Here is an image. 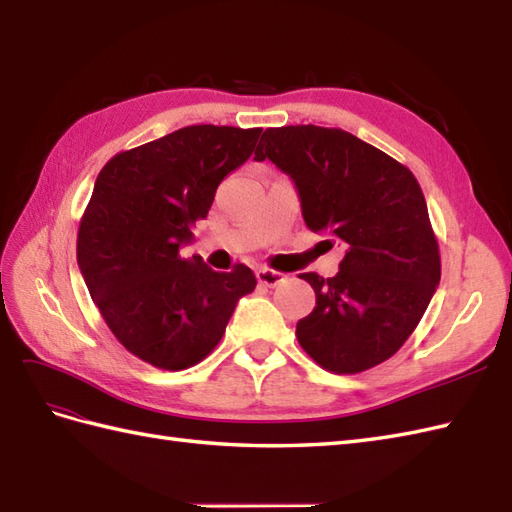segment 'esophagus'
Listing matches in <instances>:
<instances>
[{
	"label": "esophagus",
	"mask_w": 512,
	"mask_h": 512,
	"mask_svg": "<svg viewBox=\"0 0 512 512\" xmlns=\"http://www.w3.org/2000/svg\"><path fill=\"white\" fill-rule=\"evenodd\" d=\"M257 281H259L261 285H268V288H275V285H279L281 281H285V275H283V272L270 270V268H259V270H257Z\"/></svg>",
	"instance_id": "34e87169"
}]
</instances>
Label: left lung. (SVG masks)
Returning <instances> with one entry per match:
<instances>
[{"instance_id": "left-lung-1", "label": "left lung", "mask_w": 512, "mask_h": 512, "mask_svg": "<svg viewBox=\"0 0 512 512\" xmlns=\"http://www.w3.org/2000/svg\"><path fill=\"white\" fill-rule=\"evenodd\" d=\"M270 159L301 198L303 220L347 246L336 277L299 275L316 307L296 323L310 358L338 375L392 358L441 281V255L417 178L342 128H266L255 161ZM329 242V240H327Z\"/></svg>"}]
</instances>
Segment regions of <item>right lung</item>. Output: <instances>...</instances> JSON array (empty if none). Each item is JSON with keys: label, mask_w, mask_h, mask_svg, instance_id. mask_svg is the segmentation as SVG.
I'll list each match as a JSON object with an SVG mask.
<instances>
[{"label": "right lung", "mask_w": 512, "mask_h": 512, "mask_svg": "<svg viewBox=\"0 0 512 512\" xmlns=\"http://www.w3.org/2000/svg\"><path fill=\"white\" fill-rule=\"evenodd\" d=\"M261 128H178L104 165L78 229V266L124 349L183 371L216 349L253 270H211L185 259L192 224L207 218L222 178L251 157Z\"/></svg>", "instance_id": "1"}]
</instances>
